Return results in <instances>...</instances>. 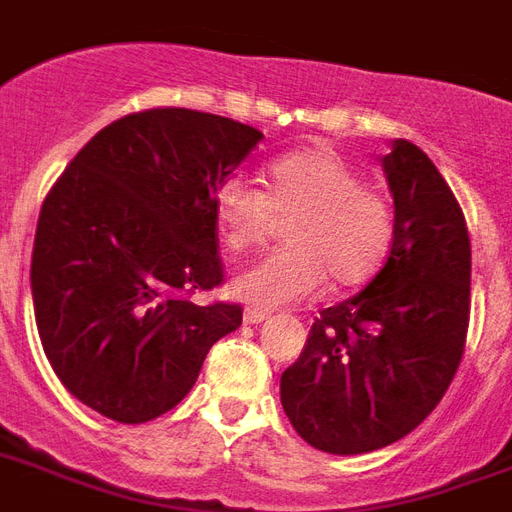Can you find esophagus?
<instances>
[{"mask_svg": "<svg viewBox=\"0 0 512 512\" xmlns=\"http://www.w3.org/2000/svg\"><path fill=\"white\" fill-rule=\"evenodd\" d=\"M265 319H268V311H263V308H247L244 311V325H260Z\"/></svg>", "mask_w": 512, "mask_h": 512, "instance_id": "34e87169", "label": "esophagus"}]
</instances>
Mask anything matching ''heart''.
<instances>
[{"mask_svg": "<svg viewBox=\"0 0 512 512\" xmlns=\"http://www.w3.org/2000/svg\"><path fill=\"white\" fill-rule=\"evenodd\" d=\"M214 217L230 252H252L287 222V249L265 257L233 282L252 306L276 308L314 298L325 279L335 290L370 282L395 239V212L362 171L330 147L295 152L268 171L265 190L247 177H225L214 193Z\"/></svg>", "mask_w": 512, "mask_h": 512, "instance_id": "1", "label": "heart"}]
</instances>
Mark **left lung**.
<instances>
[{"mask_svg":"<svg viewBox=\"0 0 512 512\" xmlns=\"http://www.w3.org/2000/svg\"><path fill=\"white\" fill-rule=\"evenodd\" d=\"M395 239L354 298L319 311L282 373V405L308 446L368 454L405 438L443 400L470 327V233L435 163L397 139L384 158Z\"/></svg>","mask_w":512,"mask_h":512,"instance_id":"1","label":"left lung"}]
</instances>
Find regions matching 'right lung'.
<instances>
[{"mask_svg":"<svg viewBox=\"0 0 512 512\" xmlns=\"http://www.w3.org/2000/svg\"><path fill=\"white\" fill-rule=\"evenodd\" d=\"M263 134L155 107L101 128L50 187L31 252L48 362L80 403L120 424L182 403L206 354L241 325L222 284L214 193Z\"/></svg>","mask_w":512,"mask_h":512,"instance_id":"right-lung-1","label":"right lung"}]
</instances>
